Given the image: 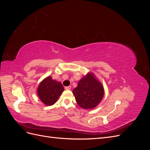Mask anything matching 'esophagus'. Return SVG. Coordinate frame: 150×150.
<instances>
[{"mask_svg":"<svg viewBox=\"0 0 150 150\" xmlns=\"http://www.w3.org/2000/svg\"><path fill=\"white\" fill-rule=\"evenodd\" d=\"M71 89V86H66V87H65V89L66 90H69Z\"/></svg>","mask_w":150,"mask_h":150,"instance_id":"esophagus-1","label":"esophagus"}]
</instances>
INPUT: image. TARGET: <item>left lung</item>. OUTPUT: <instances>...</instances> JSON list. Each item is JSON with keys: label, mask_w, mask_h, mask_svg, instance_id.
<instances>
[{"label": "left lung", "mask_w": 150, "mask_h": 150, "mask_svg": "<svg viewBox=\"0 0 150 150\" xmlns=\"http://www.w3.org/2000/svg\"><path fill=\"white\" fill-rule=\"evenodd\" d=\"M77 103L85 110L93 109L101 102L104 96V90L100 81L92 72L81 79L78 85L72 91Z\"/></svg>", "instance_id": "8db88e82"}]
</instances>
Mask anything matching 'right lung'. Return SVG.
Listing matches in <instances>:
<instances>
[{
	"mask_svg": "<svg viewBox=\"0 0 150 150\" xmlns=\"http://www.w3.org/2000/svg\"><path fill=\"white\" fill-rule=\"evenodd\" d=\"M64 90V88L60 82L53 80L51 76H48L40 83L37 93L44 104L51 106L57 101Z\"/></svg>",
	"mask_w": 150,
	"mask_h": 150,
	"instance_id": "add662e5",
	"label": "right lung"
}]
</instances>
